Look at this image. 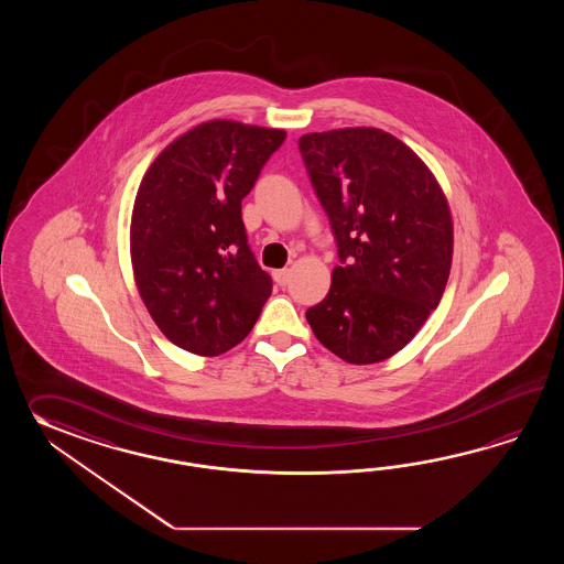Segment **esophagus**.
<instances>
[{"instance_id":"1","label":"esophagus","mask_w":564,"mask_h":564,"mask_svg":"<svg viewBox=\"0 0 564 564\" xmlns=\"http://www.w3.org/2000/svg\"><path fill=\"white\" fill-rule=\"evenodd\" d=\"M274 280H276L280 286H286L288 282H290V270L284 268V270H274Z\"/></svg>"}]
</instances>
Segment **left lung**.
I'll use <instances>...</instances> for the list:
<instances>
[{
  "label": "left lung",
  "instance_id": "left-lung-1",
  "mask_svg": "<svg viewBox=\"0 0 564 564\" xmlns=\"http://www.w3.org/2000/svg\"><path fill=\"white\" fill-rule=\"evenodd\" d=\"M299 147L340 258L306 321L336 357L381 362L420 333L444 296L454 256L444 189L381 129L308 132Z\"/></svg>",
  "mask_w": 564,
  "mask_h": 564
}]
</instances>
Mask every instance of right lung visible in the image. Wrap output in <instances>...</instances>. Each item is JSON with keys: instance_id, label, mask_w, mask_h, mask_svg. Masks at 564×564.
I'll use <instances>...</instances> for the list:
<instances>
[{"instance_id": "add662e5", "label": "right lung", "mask_w": 564, "mask_h": 564, "mask_svg": "<svg viewBox=\"0 0 564 564\" xmlns=\"http://www.w3.org/2000/svg\"><path fill=\"white\" fill-rule=\"evenodd\" d=\"M286 131L216 119L167 144L131 217L134 284L159 330L199 357L240 345L272 294L241 221V199Z\"/></svg>"}]
</instances>
